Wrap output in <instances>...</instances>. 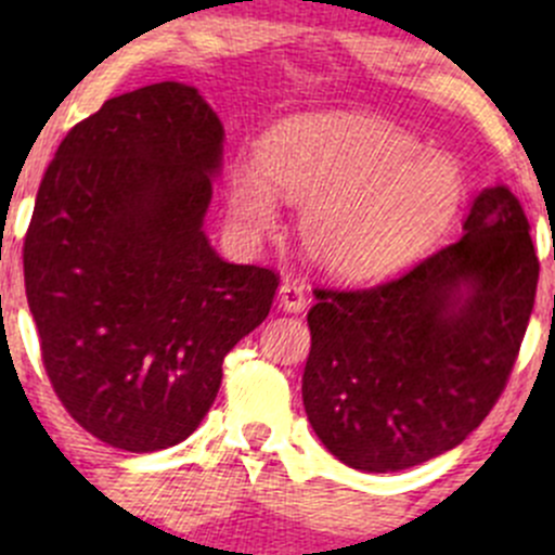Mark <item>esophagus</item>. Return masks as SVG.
I'll return each mask as SVG.
<instances>
[{
	"instance_id": "34e87169",
	"label": "esophagus",
	"mask_w": 555,
	"mask_h": 555,
	"mask_svg": "<svg viewBox=\"0 0 555 555\" xmlns=\"http://www.w3.org/2000/svg\"><path fill=\"white\" fill-rule=\"evenodd\" d=\"M306 304H309V293H306L304 284L282 282V287H279V306H282L284 311L298 313L306 309Z\"/></svg>"
}]
</instances>
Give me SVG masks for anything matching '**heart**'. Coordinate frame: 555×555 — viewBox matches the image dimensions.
<instances>
[{
  "label": "heart",
  "mask_w": 555,
  "mask_h": 555,
  "mask_svg": "<svg viewBox=\"0 0 555 555\" xmlns=\"http://www.w3.org/2000/svg\"><path fill=\"white\" fill-rule=\"evenodd\" d=\"M276 186L304 204L306 255L327 273L367 279L411 260L456 217L464 177L456 160L365 115L282 122L262 144V166L228 177V215L242 233L276 222Z\"/></svg>",
  "instance_id": "obj_1"
}]
</instances>
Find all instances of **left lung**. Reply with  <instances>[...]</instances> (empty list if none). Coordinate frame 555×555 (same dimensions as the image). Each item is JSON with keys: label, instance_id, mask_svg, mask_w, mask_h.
Instances as JSON below:
<instances>
[{"label": "left lung", "instance_id": "left-lung-1", "mask_svg": "<svg viewBox=\"0 0 555 555\" xmlns=\"http://www.w3.org/2000/svg\"><path fill=\"white\" fill-rule=\"evenodd\" d=\"M529 220L505 184L475 195L462 238L367 289H317L304 405L324 449L397 473L456 449L494 408L534 309Z\"/></svg>", "mask_w": 555, "mask_h": 555}]
</instances>
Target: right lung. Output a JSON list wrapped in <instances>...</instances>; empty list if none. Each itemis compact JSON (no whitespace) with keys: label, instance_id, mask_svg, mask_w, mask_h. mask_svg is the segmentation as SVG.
<instances>
[{"label":"right lung","instance_id":"right-lung-1","mask_svg":"<svg viewBox=\"0 0 555 555\" xmlns=\"http://www.w3.org/2000/svg\"><path fill=\"white\" fill-rule=\"evenodd\" d=\"M222 142L198 88L155 82L77 122L39 184L24 279L42 365L115 449L190 438L225 354L271 311L276 273L225 262L204 233Z\"/></svg>","mask_w":555,"mask_h":555}]
</instances>
